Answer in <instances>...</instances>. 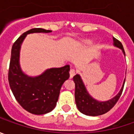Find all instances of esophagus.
<instances>
[{
    "instance_id": "obj_1",
    "label": "esophagus",
    "mask_w": 134,
    "mask_h": 134,
    "mask_svg": "<svg viewBox=\"0 0 134 134\" xmlns=\"http://www.w3.org/2000/svg\"><path fill=\"white\" fill-rule=\"evenodd\" d=\"M69 73H70V77H71V78H72V77H73L75 75V74H76V71H75L74 69H71Z\"/></svg>"
}]
</instances>
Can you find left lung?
Wrapping results in <instances>:
<instances>
[{"instance_id": "8db88e82", "label": "left lung", "mask_w": 134, "mask_h": 134, "mask_svg": "<svg viewBox=\"0 0 134 134\" xmlns=\"http://www.w3.org/2000/svg\"><path fill=\"white\" fill-rule=\"evenodd\" d=\"M113 42H114V45L121 48L124 54L125 55V50H124L123 45L121 43V42L113 37ZM73 80L75 81V96L76 105L77 107L78 110L82 113L87 115V116H100V115L104 114L109 110H110L119 99L121 93H122L124 85H125V80L120 92H119V94L116 95V97H114L111 100H107V101L100 102V101H98V100H95L94 98H92L88 94V92H86L85 89V86L83 83V81L80 78V75H76L75 76H74Z\"/></svg>"}]
</instances>
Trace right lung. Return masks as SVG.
Listing matches in <instances>:
<instances>
[{"label":"right lung","instance_id":"right-lung-1","mask_svg":"<svg viewBox=\"0 0 134 134\" xmlns=\"http://www.w3.org/2000/svg\"><path fill=\"white\" fill-rule=\"evenodd\" d=\"M43 28H33L24 33L14 42L8 72V80L13 95L25 110L42 115L54 110L63 83L69 77V65L45 71L42 75L30 77L21 71L18 58L20 46L25 36L32 33H49Z\"/></svg>","mask_w":134,"mask_h":134}]
</instances>
